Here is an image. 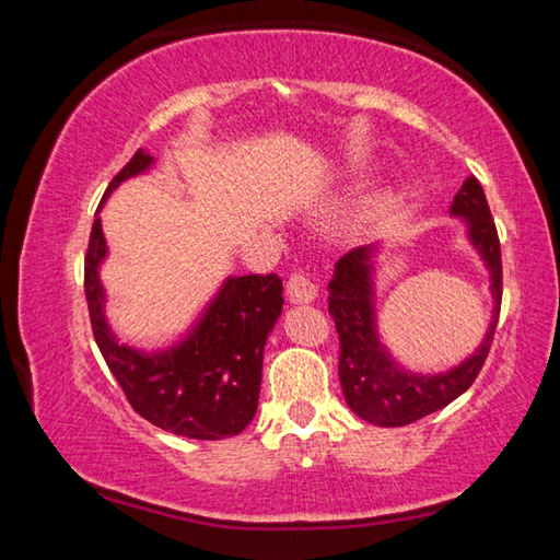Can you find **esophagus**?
Listing matches in <instances>:
<instances>
[{
	"label": "esophagus",
	"mask_w": 560,
	"mask_h": 560,
	"mask_svg": "<svg viewBox=\"0 0 560 560\" xmlns=\"http://www.w3.org/2000/svg\"><path fill=\"white\" fill-rule=\"evenodd\" d=\"M287 296L291 303H311L318 296V287L308 273H291L287 281Z\"/></svg>",
	"instance_id": "1"
}]
</instances>
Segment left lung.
<instances>
[{
	"label": "left lung",
	"instance_id": "left-lung-1",
	"mask_svg": "<svg viewBox=\"0 0 560 560\" xmlns=\"http://www.w3.org/2000/svg\"><path fill=\"white\" fill-rule=\"evenodd\" d=\"M450 214L459 217L467 226L469 242L489 271L494 299L491 324L481 346L450 371L410 373L383 346L375 324V252L381 244L348 252L328 281V314L334 316L340 338V387L350 410L377 428H402L457 400L479 375L494 340L501 306V246L477 177L464 179Z\"/></svg>",
	"mask_w": 560,
	"mask_h": 560
}]
</instances>
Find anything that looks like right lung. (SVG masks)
I'll return each mask as SVG.
<instances>
[{
    "mask_svg": "<svg viewBox=\"0 0 560 560\" xmlns=\"http://www.w3.org/2000/svg\"><path fill=\"white\" fill-rule=\"evenodd\" d=\"M153 165L155 158L138 150L113 177L103 202L120 183ZM106 257L108 244L96 217L83 271L91 328L132 410L179 438L224 440L240 434L257 415L264 346L283 306L281 279L277 273L230 277L177 343L138 350L120 343L103 314L106 291L98 269Z\"/></svg>",
    "mask_w": 560,
    "mask_h": 560,
    "instance_id": "1",
    "label": "right lung"
}]
</instances>
